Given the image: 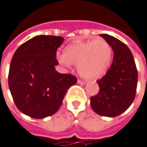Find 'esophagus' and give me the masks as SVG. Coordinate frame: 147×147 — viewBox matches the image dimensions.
Returning <instances> with one entry per match:
<instances>
[{
	"label": "esophagus",
	"instance_id": "34e87169",
	"mask_svg": "<svg viewBox=\"0 0 147 147\" xmlns=\"http://www.w3.org/2000/svg\"><path fill=\"white\" fill-rule=\"evenodd\" d=\"M77 83H78L79 84H82V85H83V84H85V82L83 80H78Z\"/></svg>",
	"mask_w": 147,
	"mask_h": 147
}]
</instances>
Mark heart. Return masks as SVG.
<instances>
[{
  "mask_svg": "<svg viewBox=\"0 0 147 147\" xmlns=\"http://www.w3.org/2000/svg\"><path fill=\"white\" fill-rule=\"evenodd\" d=\"M112 59V49L103 39L78 41L67 45L58 61L63 66L76 65L81 76L88 80L98 78L107 70Z\"/></svg>",
  "mask_w": 147,
  "mask_h": 147,
  "instance_id": "b5f03b06",
  "label": "heart"
}]
</instances>
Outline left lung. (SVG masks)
<instances>
[{
  "mask_svg": "<svg viewBox=\"0 0 147 147\" xmlns=\"http://www.w3.org/2000/svg\"><path fill=\"white\" fill-rule=\"evenodd\" d=\"M99 36L109 43L114 56L105 76L97 81L99 91L91 97V107L99 115L115 117L124 112L134 101L138 72L133 55L127 45L110 35Z\"/></svg>",
  "mask_w": 147,
  "mask_h": 147,
  "instance_id": "left-lung-1",
  "label": "left lung"
}]
</instances>
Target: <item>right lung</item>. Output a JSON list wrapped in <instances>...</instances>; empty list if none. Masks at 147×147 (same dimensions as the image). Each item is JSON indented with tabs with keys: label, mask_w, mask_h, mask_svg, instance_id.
Returning a JSON list of instances; mask_svg holds the SVG:
<instances>
[{
	"label": "right lung",
	"mask_w": 147,
	"mask_h": 147,
	"mask_svg": "<svg viewBox=\"0 0 147 147\" xmlns=\"http://www.w3.org/2000/svg\"><path fill=\"white\" fill-rule=\"evenodd\" d=\"M63 37L37 36L20 45L10 63L9 87L21 112L34 119L51 116L59 110L64 95L77 83L71 74L59 73L56 51Z\"/></svg>",
	"instance_id": "1"
}]
</instances>
